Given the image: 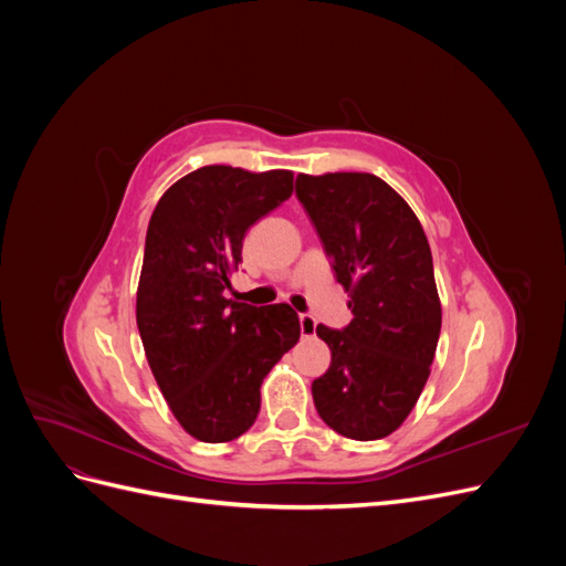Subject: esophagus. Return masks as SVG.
I'll return each instance as SVG.
<instances>
[{
	"instance_id": "1",
	"label": "esophagus",
	"mask_w": 566,
	"mask_h": 566,
	"mask_svg": "<svg viewBox=\"0 0 566 566\" xmlns=\"http://www.w3.org/2000/svg\"><path fill=\"white\" fill-rule=\"evenodd\" d=\"M300 331L302 337H312L316 333V318L310 314H300Z\"/></svg>"
}]
</instances>
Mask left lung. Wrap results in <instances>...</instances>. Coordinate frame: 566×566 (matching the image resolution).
<instances>
[{
  "label": "left lung",
  "mask_w": 566,
  "mask_h": 566,
  "mask_svg": "<svg viewBox=\"0 0 566 566\" xmlns=\"http://www.w3.org/2000/svg\"><path fill=\"white\" fill-rule=\"evenodd\" d=\"M295 193L354 314L342 331L316 328L331 347V368L312 382L316 410L342 437L382 439L413 410L437 352L430 243L406 200L375 175H300Z\"/></svg>",
  "instance_id": "1"
}]
</instances>
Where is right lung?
<instances>
[{"label":"right lung","instance_id":"obj_1","mask_svg":"<svg viewBox=\"0 0 566 566\" xmlns=\"http://www.w3.org/2000/svg\"><path fill=\"white\" fill-rule=\"evenodd\" d=\"M293 193V172L208 165L169 186L153 210L136 293L148 366L184 430L238 439L260 413L269 370L300 339L287 304L224 297L248 229Z\"/></svg>","mask_w":566,"mask_h":566}]
</instances>
